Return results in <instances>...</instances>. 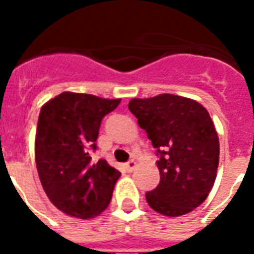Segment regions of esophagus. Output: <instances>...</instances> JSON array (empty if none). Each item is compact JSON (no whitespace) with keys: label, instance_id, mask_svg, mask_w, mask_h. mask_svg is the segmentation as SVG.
<instances>
[{"label":"esophagus","instance_id":"obj_1","mask_svg":"<svg viewBox=\"0 0 254 254\" xmlns=\"http://www.w3.org/2000/svg\"><path fill=\"white\" fill-rule=\"evenodd\" d=\"M136 167H137V162H136V160H129L127 163H125V169H127L129 173H132Z\"/></svg>","mask_w":254,"mask_h":254}]
</instances>
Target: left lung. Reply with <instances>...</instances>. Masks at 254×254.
I'll return each mask as SVG.
<instances>
[{"label": "left lung", "instance_id": "left-lung-1", "mask_svg": "<svg viewBox=\"0 0 254 254\" xmlns=\"http://www.w3.org/2000/svg\"><path fill=\"white\" fill-rule=\"evenodd\" d=\"M129 110L147 132L159 160V185L147 191L148 205L165 216H181L204 202L219 165V137L198 102L162 94L132 99Z\"/></svg>", "mask_w": 254, "mask_h": 254}]
</instances>
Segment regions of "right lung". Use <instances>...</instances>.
Listing matches in <instances>:
<instances>
[{
    "label": "right lung",
    "mask_w": 254,
    "mask_h": 254,
    "mask_svg": "<svg viewBox=\"0 0 254 254\" xmlns=\"http://www.w3.org/2000/svg\"><path fill=\"white\" fill-rule=\"evenodd\" d=\"M121 99L63 92L42 106L35 160L43 190L69 216L91 219L110 204L121 173L105 159L91 160L100 122Z\"/></svg>",
    "instance_id": "obj_1"
}]
</instances>
